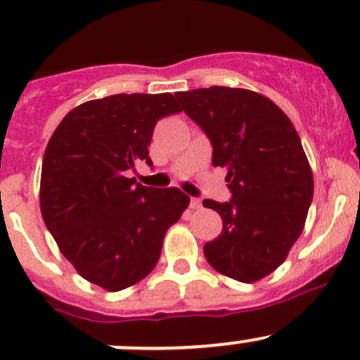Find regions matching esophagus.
<instances>
[{"label":"esophagus","mask_w":360,"mask_h":360,"mask_svg":"<svg viewBox=\"0 0 360 360\" xmlns=\"http://www.w3.org/2000/svg\"><path fill=\"white\" fill-rule=\"evenodd\" d=\"M190 207H191V209H200V207H202L200 198H191V200H190Z\"/></svg>","instance_id":"34e87169"}]
</instances>
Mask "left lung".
I'll return each mask as SVG.
<instances>
[{"mask_svg":"<svg viewBox=\"0 0 360 360\" xmlns=\"http://www.w3.org/2000/svg\"><path fill=\"white\" fill-rule=\"evenodd\" d=\"M181 111L212 144V165L226 167L228 202L203 200L223 219L203 245L210 266L238 282L277 270L303 231L314 177L285 112L261 94L230 86L177 92Z\"/></svg>","mask_w":360,"mask_h":360,"instance_id":"1","label":"left lung"}]
</instances>
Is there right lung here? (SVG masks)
<instances>
[{"label": "right lung", "instance_id": "right-lung-1", "mask_svg": "<svg viewBox=\"0 0 360 360\" xmlns=\"http://www.w3.org/2000/svg\"><path fill=\"white\" fill-rule=\"evenodd\" d=\"M179 111L172 94H118L75 108L50 137L41 216L85 281L122 291L158 263L163 237L190 197L143 186L129 174L139 162L153 165L148 146L155 125Z\"/></svg>", "mask_w": 360, "mask_h": 360}]
</instances>
